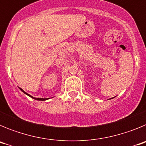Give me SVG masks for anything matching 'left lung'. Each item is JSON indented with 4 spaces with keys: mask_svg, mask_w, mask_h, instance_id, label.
<instances>
[{
    "mask_svg": "<svg viewBox=\"0 0 146 146\" xmlns=\"http://www.w3.org/2000/svg\"><path fill=\"white\" fill-rule=\"evenodd\" d=\"M112 99H113V98H112Z\"/></svg>",
    "mask_w": 146,
    "mask_h": 146,
    "instance_id": "1",
    "label": "left lung"
}]
</instances>
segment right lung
Returning a JSON list of instances; mask_svg holds the SVG:
<instances>
[{
  "label": "right lung",
  "instance_id": "add662e5",
  "mask_svg": "<svg viewBox=\"0 0 146 146\" xmlns=\"http://www.w3.org/2000/svg\"><path fill=\"white\" fill-rule=\"evenodd\" d=\"M20 91H23V92L24 93V94H26V95H28V96H30V97L32 98V99H36V100H38V101H45V100H47V99H49V98H35V97H33V96H31V95H30V94H27L26 92H25V91H23V89H22V88H20Z\"/></svg>",
  "mask_w": 146,
  "mask_h": 146
}]
</instances>
